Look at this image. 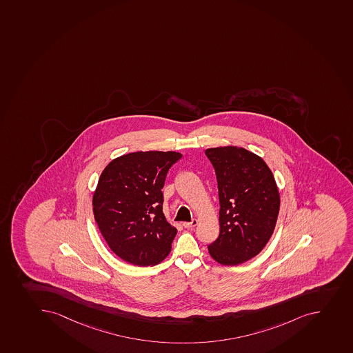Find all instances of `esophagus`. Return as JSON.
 Masks as SVG:
<instances>
[{"label":"esophagus","instance_id":"1","mask_svg":"<svg viewBox=\"0 0 353 353\" xmlns=\"http://www.w3.org/2000/svg\"><path fill=\"white\" fill-rule=\"evenodd\" d=\"M198 224V221L194 219V220L191 221V222H183L182 225L183 227L187 228V229H191V228H194Z\"/></svg>","mask_w":353,"mask_h":353}]
</instances>
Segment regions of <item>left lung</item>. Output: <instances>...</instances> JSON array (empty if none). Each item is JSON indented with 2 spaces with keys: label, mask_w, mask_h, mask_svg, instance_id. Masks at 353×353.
Segmentation results:
<instances>
[{
  "label": "left lung",
  "mask_w": 353,
  "mask_h": 353,
  "mask_svg": "<svg viewBox=\"0 0 353 353\" xmlns=\"http://www.w3.org/2000/svg\"><path fill=\"white\" fill-rule=\"evenodd\" d=\"M218 180L220 234L208 245L219 263L237 265L256 256L274 234L280 197L260 156L228 145L205 150Z\"/></svg>",
  "instance_id": "obj_1"
}]
</instances>
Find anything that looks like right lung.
<instances>
[{
	"label": "right lung",
	"instance_id": "right-lung-1",
	"mask_svg": "<svg viewBox=\"0 0 353 353\" xmlns=\"http://www.w3.org/2000/svg\"><path fill=\"white\" fill-rule=\"evenodd\" d=\"M180 152H137L109 163L93 194V214L110 250L139 267L155 265L171 252L176 229L163 213L162 189Z\"/></svg>",
	"mask_w": 353,
	"mask_h": 353
}]
</instances>
